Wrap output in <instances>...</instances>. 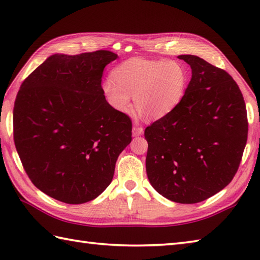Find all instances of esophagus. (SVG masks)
Wrapping results in <instances>:
<instances>
[{
  "label": "esophagus",
  "instance_id": "1",
  "mask_svg": "<svg viewBox=\"0 0 260 260\" xmlns=\"http://www.w3.org/2000/svg\"><path fill=\"white\" fill-rule=\"evenodd\" d=\"M143 132H144V129H143V127H141V126L133 127V136H140L143 134Z\"/></svg>",
  "mask_w": 260,
  "mask_h": 260
}]
</instances>
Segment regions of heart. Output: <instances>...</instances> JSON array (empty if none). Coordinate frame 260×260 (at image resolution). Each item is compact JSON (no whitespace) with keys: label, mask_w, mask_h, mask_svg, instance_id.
Returning <instances> with one entry per match:
<instances>
[{"label":"heart","mask_w":260,"mask_h":260,"mask_svg":"<svg viewBox=\"0 0 260 260\" xmlns=\"http://www.w3.org/2000/svg\"><path fill=\"white\" fill-rule=\"evenodd\" d=\"M113 79L103 82L108 104L119 113H128L131 96L135 106L148 118L168 115L181 101L186 85V73L175 61L132 58L113 70Z\"/></svg>","instance_id":"1"}]
</instances>
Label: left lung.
Segmentation results:
<instances>
[{"label": "left lung", "mask_w": 260, "mask_h": 260, "mask_svg": "<svg viewBox=\"0 0 260 260\" xmlns=\"http://www.w3.org/2000/svg\"><path fill=\"white\" fill-rule=\"evenodd\" d=\"M192 78L180 103L146 127V173L159 194L198 203L227 186L238 171L247 136V110L227 71L182 54Z\"/></svg>", "instance_id": "1"}]
</instances>
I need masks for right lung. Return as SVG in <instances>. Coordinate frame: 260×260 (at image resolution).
I'll list each match as a JSON object with an SVG mask.
<instances>
[{"label":"right lung","instance_id":"obj_1","mask_svg":"<svg viewBox=\"0 0 260 260\" xmlns=\"http://www.w3.org/2000/svg\"><path fill=\"white\" fill-rule=\"evenodd\" d=\"M117 54H53L22 82L13 109L16 151L31 182L69 204L97 198L132 141V120L107 103L105 67Z\"/></svg>","mask_w":260,"mask_h":260}]
</instances>
